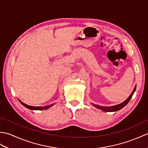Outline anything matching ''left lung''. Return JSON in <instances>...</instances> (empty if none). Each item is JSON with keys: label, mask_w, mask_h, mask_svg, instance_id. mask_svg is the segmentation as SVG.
<instances>
[{"label": "left lung", "mask_w": 148, "mask_h": 148, "mask_svg": "<svg viewBox=\"0 0 148 148\" xmlns=\"http://www.w3.org/2000/svg\"><path fill=\"white\" fill-rule=\"evenodd\" d=\"M136 86H135L134 89L133 90V92H132V93L130 94V95L128 97V99L126 100H125L123 102L119 103V104H118V105L113 106H111V107L100 106H98V105L93 104V103H92V105L93 106H95V108H98L99 109H101V110H102V111H106V112H114V111H119V110H120L121 109H122L123 108V107H125V106H126L127 103H128V102L130 101V99H132V95H133V94L134 93L135 91H136Z\"/></svg>", "instance_id": "obj_1"}]
</instances>
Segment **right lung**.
<instances>
[{
    "mask_svg": "<svg viewBox=\"0 0 148 148\" xmlns=\"http://www.w3.org/2000/svg\"><path fill=\"white\" fill-rule=\"evenodd\" d=\"M19 101L20 102V103L23 106H25V108L29 109H31V110H45V109H48L49 108H51V106H53V104H51V105H49V106H45V107H34V106H29V105H27V104H25V103H24L23 102H22L21 100H19Z\"/></svg>",
    "mask_w": 148,
    "mask_h": 148,
    "instance_id": "add662e5",
    "label": "right lung"
}]
</instances>
